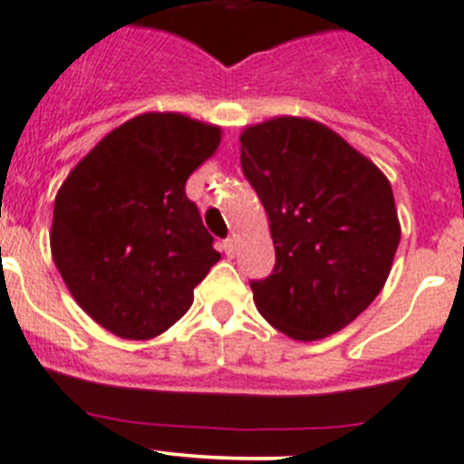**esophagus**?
<instances>
[{
    "instance_id": "1",
    "label": "esophagus",
    "mask_w": 464,
    "mask_h": 464,
    "mask_svg": "<svg viewBox=\"0 0 464 464\" xmlns=\"http://www.w3.org/2000/svg\"><path fill=\"white\" fill-rule=\"evenodd\" d=\"M222 251L228 258H233V254H236V240H233V237H227V240L222 242Z\"/></svg>"
}]
</instances>
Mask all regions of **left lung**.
Listing matches in <instances>:
<instances>
[{
	"instance_id": "8db88e82",
	"label": "left lung",
	"mask_w": 464,
	"mask_h": 464,
	"mask_svg": "<svg viewBox=\"0 0 464 464\" xmlns=\"http://www.w3.org/2000/svg\"><path fill=\"white\" fill-rule=\"evenodd\" d=\"M276 265L251 281L258 313L295 340L352 324L385 285L401 227L390 181L324 124L276 118L240 136Z\"/></svg>"
}]
</instances>
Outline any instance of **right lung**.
<instances>
[{
	"mask_svg": "<svg viewBox=\"0 0 464 464\" xmlns=\"http://www.w3.org/2000/svg\"><path fill=\"white\" fill-rule=\"evenodd\" d=\"M222 133L145 112L108 133L53 201L52 256L76 304L106 331L150 340L188 313L219 260L186 181Z\"/></svg>",
	"mask_w": 464,
	"mask_h": 464,
	"instance_id": "right-lung-1",
	"label": "right lung"
}]
</instances>
